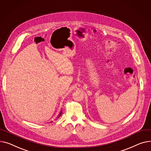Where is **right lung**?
<instances>
[{
  "label": "right lung",
  "mask_w": 151,
  "mask_h": 151,
  "mask_svg": "<svg viewBox=\"0 0 151 151\" xmlns=\"http://www.w3.org/2000/svg\"><path fill=\"white\" fill-rule=\"evenodd\" d=\"M61 113H62V111H60V114H59V115H58V117H57V118H59V117H60V116H61Z\"/></svg>",
  "instance_id": "1"
}]
</instances>
